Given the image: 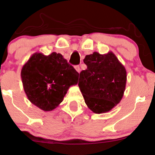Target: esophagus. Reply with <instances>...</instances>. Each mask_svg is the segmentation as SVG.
Returning <instances> with one entry per match:
<instances>
[{
    "label": "esophagus",
    "instance_id": "esophagus-1",
    "mask_svg": "<svg viewBox=\"0 0 155 155\" xmlns=\"http://www.w3.org/2000/svg\"><path fill=\"white\" fill-rule=\"evenodd\" d=\"M75 69L76 70V71H77L78 73H80V72H81V68H80L79 66H76Z\"/></svg>",
    "mask_w": 155,
    "mask_h": 155
}]
</instances>
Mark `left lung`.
<instances>
[{
	"label": "left lung",
	"mask_w": 155,
	"mask_h": 155,
	"mask_svg": "<svg viewBox=\"0 0 155 155\" xmlns=\"http://www.w3.org/2000/svg\"><path fill=\"white\" fill-rule=\"evenodd\" d=\"M87 69L80 73L79 87L86 106L95 113L112 110L120 102L125 90L127 72L112 51L86 55Z\"/></svg>",
	"instance_id": "obj_1"
}]
</instances>
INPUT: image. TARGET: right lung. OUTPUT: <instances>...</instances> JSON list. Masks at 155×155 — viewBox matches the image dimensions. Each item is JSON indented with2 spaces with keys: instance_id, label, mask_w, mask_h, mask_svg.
Masks as SVG:
<instances>
[{
  "instance_id": "right-lung-1",
  "label": "right lung",
  "mask_w": 155,
  "mask_h": 155,
  "mask_svg": "<svg viewBox=\"0 0 155 155\" xmlns=\"http://www.w3.org/2000/svg\"><path fill=\"white\" fill-rule=\"evenodd\" d=\"M79 74L59 53L33 54L21 69L22 86L28 100L44 111L55 109Z\"/></svg>"
}]
</instances>
